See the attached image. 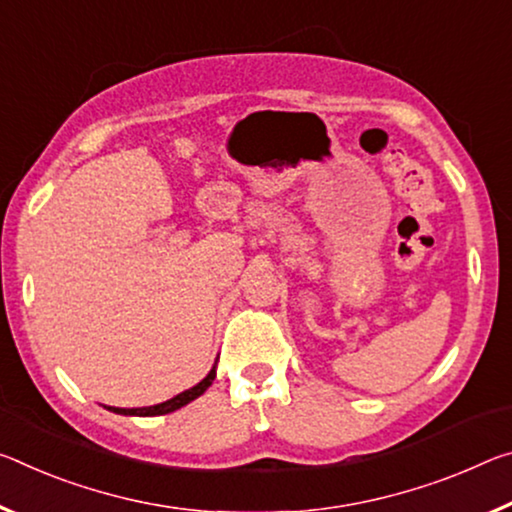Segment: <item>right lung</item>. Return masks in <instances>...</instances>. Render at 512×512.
Masks as SVG:
<instances>
[{"label":"right lung","instance_id":"right-lung-1","mask_svg":"<svg viewBox=\"0 0 512 512\" xmlns=\"http://www.w3.org/2000/svg\"><path fill=\"white\" fill-rule=\"evenodd\" d=\"M216 378V369H212L207 373L205 380H200L196 387L186 389V392L177 394L175 399H170L166 403H159V405H150V408H109L111 412H116V415H134V417H154V415H168V412H175L180 410L182 405L191 403L193 399H198V396L205 392V389L214 383Z\"/></svg>","mask_w":512,"mask_h":512}]
</instances>
